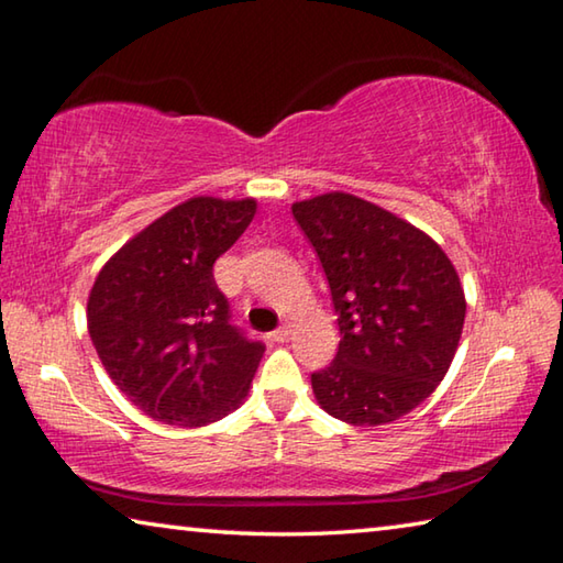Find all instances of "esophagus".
Returning <instances> with one entry per match:
<instances>
[{"mask_svg": "<svg viewBox=\"0 0 563 563\" xmlns=\"http://www.w3.org/2000/svg\"><path fill=\"white\" fill-rule=\"evenodd\" d=\"M273 341L275 343H288L290 341V328L283 325L278 330H273Z\"/></svg>", "mask_w": 563, "mask_h": 563, "instance_id": "1", "label": "esophagus"}]
</instances>
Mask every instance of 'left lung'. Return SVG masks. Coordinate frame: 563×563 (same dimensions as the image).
<instances>
[{"mask_svg":"<svg viewBox=\"0 0 563 563\" xmlns=\"http://www.w3.org/2000/svg\"><path fill=\"white\" fill-rule=\"evenodd\" d=\"M338 313L335 361L313 373L318 406L338 421H398L439 388L461 341L466 296L441 245L351 192L292 202Z\"/></svg>","mask_w":563,"mask_h":563,"instance_id":"1","label":"left lung"}]
</instances>
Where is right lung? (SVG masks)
Instances as JSON below:
<instances>
[{
  "mask_svg": "<svg viewBox=\"0 0 563 563\" xmlns=\"http://www.w3.org/2000/svg\"><path fill=\"white\" fill-rule=\"evenodd\" d=\"M255 198L198 195L130 238L89 290L92 345L132 406L167 426L216 423L243 404L265 345L230 325L212 265L255 218Z\"/></svg>",
  "mask_w": 563,
  "mask_h": 563,
  "instance_id": "right-lung-1",
  "label": "right lung"
}]
</instances>
